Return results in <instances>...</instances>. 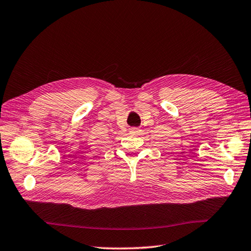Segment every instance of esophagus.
<instances>
[{
	"label": "esophagus",
	"mask_w": 251,
	"mask_h": 251,
	"mask_svg": "<svg viewBox=\"0 0 251 251\" xmlns=\"http://www.w3.org/2000/svg\"><path fill=\"white\" fill-rule=\"evenodd\" d=\"M140 129L138 127H132V128H130V133L132 134V135H137L138 133H140Z\"/></svg>",
	"instance_id": "34e87169"
}]
</instances>
